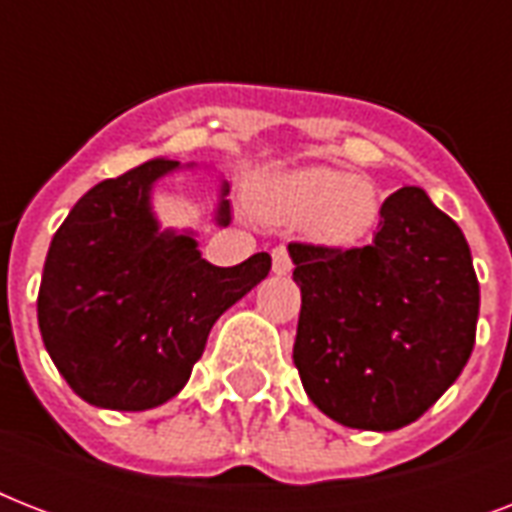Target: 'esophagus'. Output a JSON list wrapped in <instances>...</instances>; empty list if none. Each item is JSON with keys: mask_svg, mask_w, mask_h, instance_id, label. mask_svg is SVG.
<instances>
[{"mask_svg": "<svg viewBox=\"0 0 512 512\" xmlns=\"http://www.w3.org/2000/svg\"><path fill=\"white\" fill-rule=\"evenodd\" d=\"M273 257V273L276 276H287L289 271H292V260H289V252L284 247H276L271 252Z\"/></svg>", "mask_w": 512, "mask_h": 512, "instance_id": "34e87169", "label": "esophagus"}]
</instances>
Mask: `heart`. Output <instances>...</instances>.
Segmentation results:
<instances>
[{"mask_svg": "<svg viewBox=\"0 0 512 512\" xmlns=\"http://www.w3.org/2000/svg\"><path fill=\"white\" fill-rule=\"evenodd\" d=\"M252 207L271 223L305 225L316 244L350 249L380 225L382 191L366 177L311 164L252 185Z\"/></svg>", "mask_w": 512, "mask_h": 512, "instance_id": "b5f03b06", "label": "heart"}]
</instances>
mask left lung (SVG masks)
<instances>
[{
	"mask_svg": "<svg viewBox=\"0 0 512 512\" xmlns=\"http://www.w3.org/2000/svg\"><path fill=\"white\" fill-rule=\"evenodd\" d=\"M303 305L295 366L313 404L358 430L428 412L468 364L481 292L465 233L417 185L382 204L361 249L289 244Z\"/></svg>",
	"mask_w": 512,
	"mask_h": 512,
	"instance_id": "8db88e82",
	"label": "left lung"
}]
</instances>
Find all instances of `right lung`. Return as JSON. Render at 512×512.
<instances>
[{
  "label": "right lung",
  "instance_id": "1",
  "mask_svg": "<svg viewBox=\"0 0 512 512\" xmlns=\"http://www.w3.org/2000/svg\"><path fill=\"white\" fill-rule=\"evenodd\" d=\"M196 167L156 156L92 185L52 236L39 332L87 404L114 412L167 404L185 388L215 321L271 271L268 252L217 268L201 257L193 228H162L156 185ZM212 220L231 223L223 177Z\"/></svg>",
  "mask_w": 512,
  "mask_h": 512
}]
</instances>
